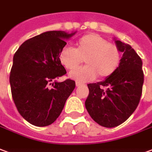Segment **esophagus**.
Here are the masks:
<instances>
[{
	"instance_id": "34e87169",
	"label": "esophagus",
	"mask_w": 152,
	"mask_h": 152,
	"mask_svg": "<svg viewBox=\"0 0 152 152\" xmlns=\"http://www.w3.org/2000/svg\"><path fill=\"white\" fill-rule=\"evenodd\" d=\"M84 85V84H83V83H81V82H79V81L76 82V87H80V86H81V85Z\"/></svg>"
}]
</instances>
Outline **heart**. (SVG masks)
<instances>
[{"label": "heart", "instance_id": "obj_1", "mask_svg": "<svg viewBox=\"0 0 152 152\" xmlns=\"http://www.w3.org/2000/svg\"><path fill=\"white\" fill-rule=\"evenodd\" d=\"M85 68L70 73L72 79L78 81H91L99 76L105 80L110 77L121 63V52L113 43L97 34L90 33L82 36L76 42V48L64 47L59 54V60L68 71H74L83 63Z\"/></svg>", "mask_w": 152, "mask_h": 152}]
</instances>
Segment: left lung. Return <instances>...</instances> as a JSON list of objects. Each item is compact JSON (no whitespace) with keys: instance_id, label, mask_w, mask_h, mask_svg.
I'll return each mask as SVG.
<instances>
[{"instance_id":"1","label":"left lung","mask_w":152,"mask_h":152,"mask_svg":"<svg viewBox=\"0 0 152 152\" xmlns=\"http://www.w3.org/2000/svg\"><path fill=\"white\" fill-rule=\"evenodd\" d=\"M123 53L118 70L104 81L88 84L85 107L91 118L104 127L118 126L134 113L142 96V62L130 45L116 40Z\"/></svg>"}]
</instances>
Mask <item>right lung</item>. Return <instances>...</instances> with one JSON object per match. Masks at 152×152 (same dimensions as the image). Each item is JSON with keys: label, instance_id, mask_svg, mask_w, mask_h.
I'll list each match as a JSON object with an SVG mask.
<instances>
[{"label": "right lung", "instance_id": "add662e5", "mask_svg": "<svg viewBox=\"0 0 152 152\" xmlns=\"http://www.w3.org/2000/svg\"><path fill=\"white\" fill-rule=\"evenodd\" d=\"M74 34L45 32L24 42L13 56L10 75L12 97L19 113L30 124H52L75 88L76 82L70 79L51 84L67 73L59 54L67 44L64 39Z\"/></svg>", "mask_w": 152, "mask_h": 152}]
</instances>
